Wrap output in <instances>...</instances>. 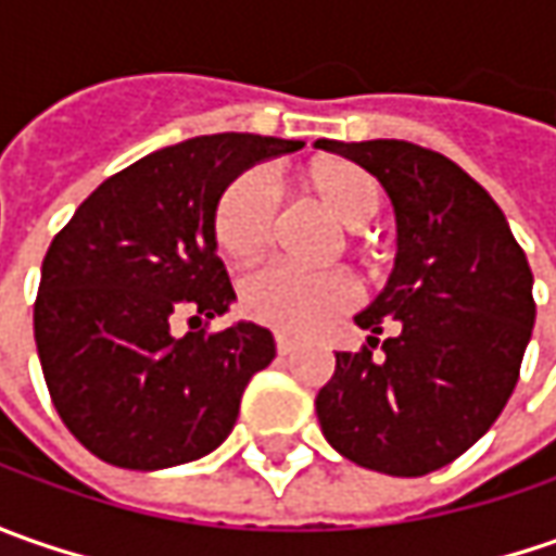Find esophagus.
<instances>
[{"label": "esophagus", "instance_id": "1", "mask_svg": "<svg viewBox=\"0 0 556 556\" xmlns=\"http://www.w3.org/2000/svg\"><path fill=\"white\" fill-rule=\"evenodd\" d=\"M275 346H278V355H290L296 343H293V337H288L285 331H278L275 333Z\"/></svg>", "mask_w": 556, "mask_h": 556}]
</instances>
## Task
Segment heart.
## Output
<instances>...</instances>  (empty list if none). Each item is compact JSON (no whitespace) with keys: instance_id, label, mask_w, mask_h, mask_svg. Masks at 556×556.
Returning <instances> with one entry per match:
<instances>
[{"instance_id":"heart-1","label":"heart","mask_w":556,"mask_h":556,"mask_svg":"<svg viewBox=\"0 0 556 556\" xmlns=\"http://www.w3.org/2000/svg\"><path fill=\"white\" fill-rule=\"evenodd\" d=\"M300 188L318 210L350 231L380 210V185L365 166L343 157H318L300 169ZM275 228V198L260 173H241L213 206V241L228 263L250 266L266 253ZM353 281L343 271H293L268 266L244 278L238 303L247 318L285 333H309L353 303Z\"/></svg>"}]
</instances>
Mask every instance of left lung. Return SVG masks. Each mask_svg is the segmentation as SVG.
<instances>
[{
    "instance_id": "1",
    "label": "left lung",
    "mask_w": 556,
    "mask_h": 556,
    "mask_svg": "<svg viewBox=\"0 0 556 556\" xmlns=\"http://www.w3.org/2000/svg\"><path fill=\"white\" fill-rule=\"evenodd\" d=\"M315 148L383 185L399 247L387 288L355 315L368 346L337 353L315 395L318 424L358 467L424 477L464 455L514 393L535 325L532 271L498 203L455 161L399 139ZM387 320L394 337L377 341Z\"/></svg>"
}]
</instances>
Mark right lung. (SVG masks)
<instances>
[{
  "instance_id": "right-lung-1",
  "label": "right lung",
  "mask_w": 556,
  "mask_h": 556,
  "mask_svg": "<svg viewBox=\"0 0 556 556\" xmlns=\"http://www.w3.org/2000/svg\"><path fill=\"white\" fill-rule=\"evenodd\" d=\"M303 141L219 132L161 148L104 179L42 260L33 337L64 427L96 458L163 470L231 433L250 377L275 358L253 321L173 333L228 312L235 290L213 206L253 163Z\"/></svg>"
}]
</instances>
